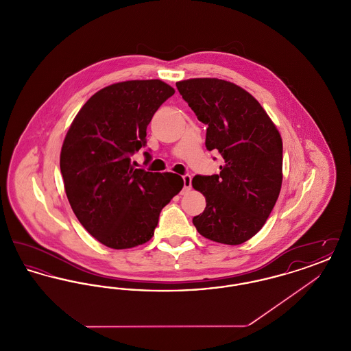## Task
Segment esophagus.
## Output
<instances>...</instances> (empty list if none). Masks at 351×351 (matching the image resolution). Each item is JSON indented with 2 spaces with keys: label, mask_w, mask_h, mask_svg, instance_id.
<instances>
[{
  "label": "esophagus",
  "mask_w": 351,
  "mask_h": 351,
  "mask_svg": "<svg viewBox=\"0 0 351 351\" xmlns=\"http://www.w3.org/2000/svg\"><path fill=\"white\" fill-rule=\"evenodd\" d=\"M183 182L184 189H185V191L191 189V185H192V178H191V175H188V173L183 175Z\"/></svg>",
  "instance_id": "obj_1"
}]
</instances>
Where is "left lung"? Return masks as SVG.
I'll return each instance as SVG.
<instances>
[{"label":"left lung","mask_w":351,"mask_h":351,"mask_svg":"<svg viewBox=\"0 0 351 351\" xmlns=\"http://www.w3.org/2000/svg\"><path fill=\"white\" fill-rule=\"evenodd\" d=\"M176 86L208 126L206 149L218 151L223 159L218 175H196L192 180L206 199L193 225L210 241L241 245L263 228L279 197L282 136L261 104L235 84L189 79Z\"/></svg>","instance_id":"8db88e82"}]
</instances>
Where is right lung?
I'll return each mask as SVG.
<instances>
[{"label":"right lung","mask_w":351,"mask_h":351,"mask_svg":"<svg viewBox=\"0 0 351 351\" xmlns=\"http://www.w3.org/2000/svg\"><path fill=\"white\" fill-rule=\"evenodd\" d=\"M173 93L162 80L112 84L84 104L66 135L60 171L68 201L85 230L110 249L150 241L162 209L183 188L182 176L134 168L130 159Z\"/></svg>","instance_id":"1"}]
</instances>
